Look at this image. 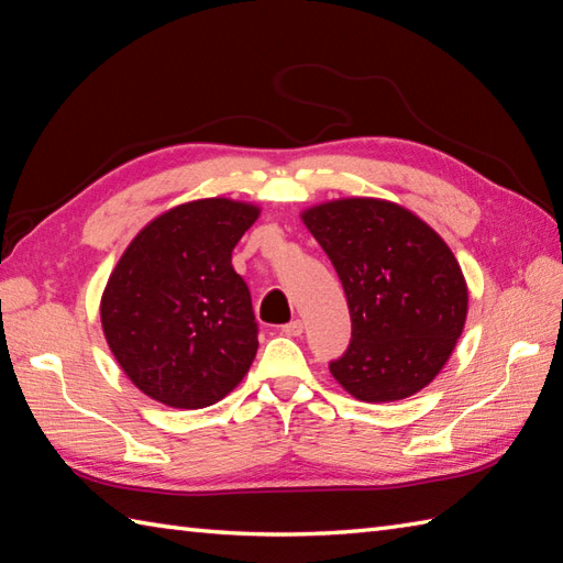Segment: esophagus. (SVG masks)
I'll return each mask as SVG.
<instances>
[{
	"label": "esophagus",
	"instance_id": "obj_1",
	"mask_svg": "<svg viewBox=\"0 0 563 563\" xmlns=\"http://www.w3.org/2000/svg\"><path fill=\"white\" fill-rule=\"evenodd\" d=\"M280 331H283L285 335H302V333H305V323L299 321V319H292L290 323H285Z\"/></svg>",
	"mask_w": 563,
	"mask_h": 563
}]
</instances>
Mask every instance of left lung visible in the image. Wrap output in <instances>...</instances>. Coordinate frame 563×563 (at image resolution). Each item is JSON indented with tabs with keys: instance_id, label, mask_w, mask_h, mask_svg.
<instances>
[{
	"instance_id": "left-lung-1",
	"label": "left lung",
	"mask_w": 563,
	"mask_h": 563,
	"mask_svg": "<svg viewBox=\"0 0 563 563\" xmlns=\"http://www.w3.org/2000/svg\"><path fill=\"white\" fill-rule=\"evenodd\" d=\"M343 283L352 341L329 364L364 402L415 396L449 362L467 317V285L449 244L394 201L338 199L302 213Z\"/></svg>"
}]
</instances>
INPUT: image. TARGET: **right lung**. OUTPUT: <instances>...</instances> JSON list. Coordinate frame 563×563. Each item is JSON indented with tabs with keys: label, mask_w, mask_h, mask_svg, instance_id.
<instances>
[{
	"label": "right lung",
	"mask_w": 563,
	"mask_h": 563,
	"mask_svg": "<svg viewBox=\"0 0 563 563\" xmlns=\"http://www.w3.org/2000/svg\"><path fill=\"white\" fill-rule=\"evenodd\" d=\"M258 206L199 199L151 220L117 261L100 299L114 360L141 394L199 410L250 372L258 325L232 250Z\"/></svg>",
	"instance_id": "add662e5"
}]
</instances>
